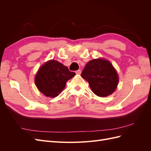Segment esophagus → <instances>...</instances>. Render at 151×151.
Instances as JSON below:
<instances>
[{
    "label": "esophagus",
    "instance_id": "34e87169",
    "mask_svg": "<svg viewBox=\"0 0 151 151\" xmlns=\"http://www.w3.org/2000/svg\"><path fill=\"white\" fill-rule=\"evenodd\" d=\"M76 73L77 74H81V70H77L76 71Z\"/></svg>",
    "mask_w": 151,
    "mask_h": 151
}]
</instances>
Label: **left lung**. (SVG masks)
<instances>
[{"label": "left lung", "mask_w": 151, "mask_h": 151, "mask_svg": "<svg viewBox=\"0 0 151 151\" xmlns=\"http://www.w3.org/2000/svg\"><path fill=\"white\" fill-rule=\"evenodd\" d=\"M81 77L88 82L93 92L99 97L111 94L116 90L119 81L115 68L104 58L93 59L88 62Z\"/></svg>", "instance_id": "8db88e82"}]
</instances>
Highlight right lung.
<instances>
[{
  "label": "right lung",
  "mask_w": 151,
  "mask_h": 151,
  "mask_svg": "<svg viewBox=\"0 0 151 151\" xmlns=\"http://www.w3.org/2000/svg\"><path fill=\"white\" fill-rule=\"evenodd\" d=\"M76 75L57 60H51L41 66L35 82L38 90L47 97H56L64 89L67 81Z\"/></svg>",
  "instance_id": "right-lung-1"
}]
</instances>
